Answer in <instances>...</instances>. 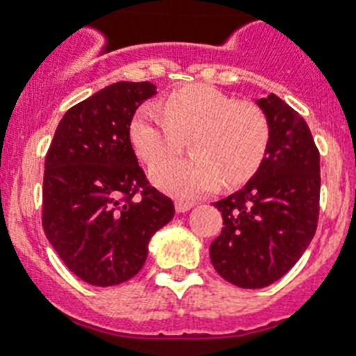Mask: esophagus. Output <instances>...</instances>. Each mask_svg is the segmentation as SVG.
Returning a JSON list of instances; mask_svg holds the SVG:
<instances>
[{"instance_id":"34e87169","label":"esophagus","mask_w":356,"mask_h":356,"mask_svg":"<svg viewBox=\"0 0 356 356\" xmlns=\"http://www.w3.org/2000/svg\"><path fill=\"white\" fill-rule=\"evenodd\" d=\"M194 207V203L190 201H175V211L177 212H188Z\"/></svg>"}]
</instances>
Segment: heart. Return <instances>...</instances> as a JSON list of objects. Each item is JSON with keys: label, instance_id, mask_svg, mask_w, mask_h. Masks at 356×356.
<instances>
[{"label": "heart", "instance_id": "heart-1", "mask_svg": "<svg viewBox=\"0 0 356 356\" xmlns=\"http://www.w3.org/2000/svg\"><path fill=\"white\" fill-rule=\"evenodd\" d=\"M189 136L188 159L158 161L180 149ZM129 138L151 177L177 197H197L220 181L238 186L259 172L271 140L268 114L254 103L240 102L214 86L192 85L172 92L162 102L147 103L129 123Z\"/></svg>", "mask_w": 356, "mask_h": 356}]
</instances>
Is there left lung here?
Segmentation results:
<instances>
[{"label": "left lung", "mask_w": 356, "mask_h": 356, "mask_svg": "<svg viewBox=\"0 0 356 356\" xmlns=\"http://www.w3.org/2000/svg\"><path fill=\"white\" fill-rule=\"evenodd\" d=\"M254 103L270 118V147L245 186L216 201L223 229L211 243L214 270L240 288L279 281L309 248L320 214V151L309 125L275 94Z\"/></svg>", "instance_id": "1"}]
</instances>
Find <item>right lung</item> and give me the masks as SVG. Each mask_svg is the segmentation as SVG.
Wrapping results in <instances>:
<instances>
[{"instance_id": "right-lung-1", "label": "right lung", "mask_w": 356, "mask_h": 356, "mask_svg": "<svg viewBox=\"0 0 356 356\" xmlns=\"http://www.w3.org/2000/svg\"><path fill=\"white\" fill-rule=\"evenodd\" d=\"M155 94L147 81L105 86L64 114L46 155L44 233L68 270L94 286L133 279L151 236L175 214L129 138L136 108Z\"/></svg>"}]
</instances>
